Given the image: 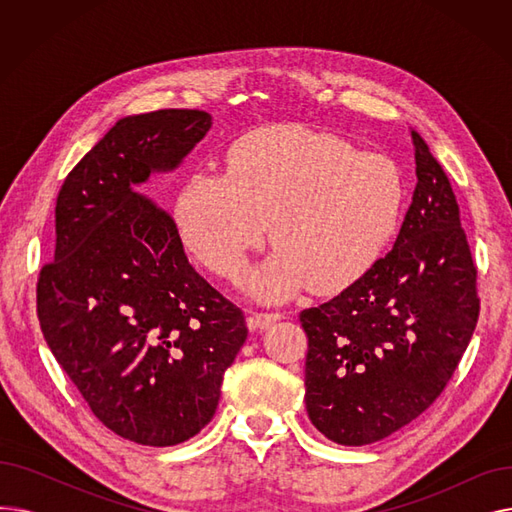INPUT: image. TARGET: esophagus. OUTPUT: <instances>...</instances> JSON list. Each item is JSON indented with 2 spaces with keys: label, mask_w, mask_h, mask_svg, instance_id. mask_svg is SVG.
<instances>
[{
  "label": "esophagus",
  "mask_w": 512,
  "mask_h": 512,
  "mask_svg": "<svg viewBox=\"0 0 512 512\" xmlns=\"http://www.w3.org/2000/svg\"><path fill=\"white\" fill-rule=\"evenodd\" d=\"M282 317V313H265V311H255L251 313L249 317V328L251 330H265L270 328L272 324H276V321Z\"/></svg>",
  "instance_id": "34e87169"
}]
</instances>
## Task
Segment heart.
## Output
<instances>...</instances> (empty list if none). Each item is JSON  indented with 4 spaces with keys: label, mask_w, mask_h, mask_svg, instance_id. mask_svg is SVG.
<instances>
[{
    "label": "heart",
    "mask_w": 512,
    "mask_h": 512,
    "mask_svg": "<svg viewBox=\"0 0 512 512\" xmlns=\"http://www.w3.org/2000/svg\"><path fill=\"white\" fill-rule=\"evenodd\" d=\"M405 178L386 155L330 132L272 124L240 134L226 174L195 172L176 197L184 245L209 270L236 276L270 222L274 257L251 286L282 299L305 286L340 292L375 265L396 232Z\"/></svg>",
    "instance_id": "1"
}]
</instances>
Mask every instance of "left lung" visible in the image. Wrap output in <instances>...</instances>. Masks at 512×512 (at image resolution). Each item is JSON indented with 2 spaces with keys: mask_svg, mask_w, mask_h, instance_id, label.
I'll use <instances>...</instances> for the list:
<instances>
[{
  "mask_svg": "<svg viewBox=\"0 0 512 512\" xmlns=\"http://www.w3.org/2000/svg\"><path fill=\"white\" fill-rule=\"evenodd\" d=\"M417 186L394 249L332 301L301 311L305 405L328 440L363 446L442 394L479 317L477 270L459 203L419 132Z\"/></svg>",
  "mask_w": 512,
  "mask_h": 512,
  "instance_id": "obj_1",
  "label": "left lung"
}]
</instances>
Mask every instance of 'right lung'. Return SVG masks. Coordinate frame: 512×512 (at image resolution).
Masks as SVG:
<instances>
[{
  "label": "right lung",
  "instance_id": "obj_1",
  "mask_svg": "<svg viewBox=\"0 0 512 512\" xmlns=\"http://www.w3.org/2000/svg\"><path fill=\"white\" fill-rule=\"evenodd\" d=\"M209 128L201 110L118 120L66 176L56 253L37 282L53 357L105 427L143 446L201 432L249 334L242 311L188 263L174 220L137 193Z\"/></svg>",
  "mask_w": 512,
  "mask_h": 512
}]
</instances>
